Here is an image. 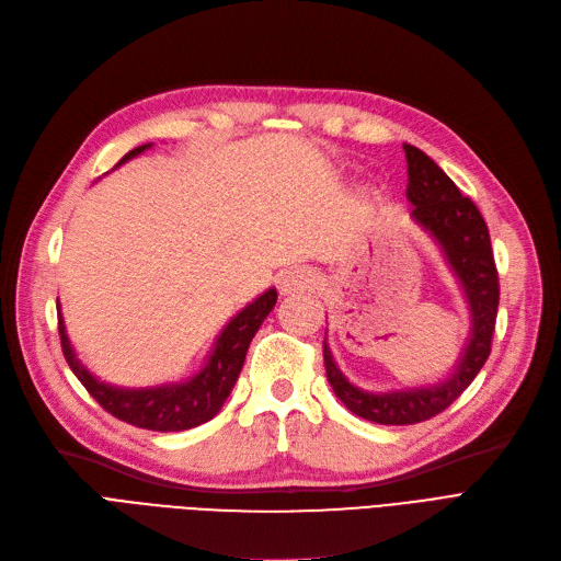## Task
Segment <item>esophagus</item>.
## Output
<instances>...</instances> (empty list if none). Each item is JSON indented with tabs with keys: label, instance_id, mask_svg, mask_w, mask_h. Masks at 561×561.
I'll list each match as a JSON object with an SVG mask.
<instances>
[{
	"label": "esophagus",
	"instance_id": "obj_1",
	"mask_svg": "<svg viewBox=\"0 0 561 561\" xmlns=\"http://www.w3.org/2000/svg\"><path fill=\"white\" fill-rule=\"evenodd\" d=\"M312 285H316V274H312L310 268H289V272L280 278V293L293 295Z\"/></svg>",
	"mask_w": 561,
	"mask_h": 561
}]
</instances>
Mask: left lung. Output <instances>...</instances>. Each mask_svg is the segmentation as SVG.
Instances as JSON below:
<instances>
[{
	"label": "left lung",
	"instance_id": "8db88e82",
	"mask_svg": "<svg viewBox=\"0 0 561 561\" xmlns=\"http://www.w3.org/2000/svg\"><path fill=\"white\" fill-rule=\"evenodd\" d=\"M408 159V199L412 218L442 249V255L456 274L472 312V331L460 352L454 373L431 387H412L385 393H370L354 387L335 366L324 341L327 379L345 408L356 416L382 425H412L444 412L472 385L490 356L500 306V278L490 249V232L481 211L465 197L444 170L412 145H402Z\"/></svg>",
	"mask_w": 561,
	"mask_h": 561
}]
</instances>
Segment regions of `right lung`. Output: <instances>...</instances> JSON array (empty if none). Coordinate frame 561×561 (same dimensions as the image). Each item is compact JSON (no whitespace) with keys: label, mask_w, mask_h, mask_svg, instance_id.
I'll use <instances>...</instances> for the list:
<instances>
[{"label":"right lung","mask_w":561,"mask_h":561,"mask_svg":"<svg viewBox=\"0 0 561 561\" xmlns=\"http://www.w3.org/2000/svg\"><path fill=\"white\" fill-rule=\"evenodd\" d=\"M149 147L151 145L130 149L115 168L136 159L138 153H142ZM276 299L278 295L272 287L245 306L241 312H237V316L226 324V329L220 331L203 370H197L193 377L184 379V382H172L149 389H119L99 382V379L78 362L69 335H66L61 310H57L61 350L66 362H69L71 370L76 373L82 387L89 391V396H92L112 416L136 425V428H147L156 433L188 431L199 423H207L220 412L222 402L228 400L243 368V358L245 352H249L253 335L276 306Z\"/></svg>","instance_id":"obj_1"}]
</instances>
